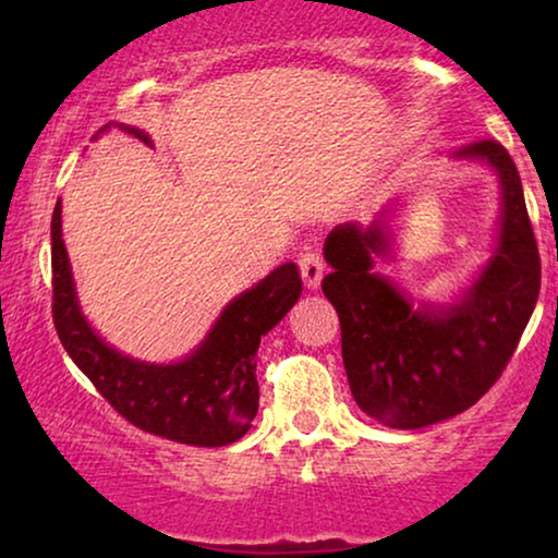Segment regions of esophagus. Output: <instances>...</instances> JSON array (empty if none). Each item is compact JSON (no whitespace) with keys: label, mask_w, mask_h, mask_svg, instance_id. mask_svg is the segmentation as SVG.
Masks as SVG:
<instances>
[{"label":"esophagus","mask_w":558,"mask_h":558,"mask_svg":"<svg viewBox=\"0 0 558 558\" xmlns=\"http://www.w3.org/2000/svg\"><path fill=\"white\" fill-rule=\"evenodd\" d=\"M300 271H302L304 287L317 289L319 281H323V274H325L323 256L315 254V251H307V254H302L300 256Z\"/></svg>","instance_id":"obj_1"}]
</instances>
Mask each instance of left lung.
I'll use <instances>...</instances> for the list:
<instances>
[{"mask_svg": "<svg viewBox=\"0 0 558 558\" xmlns=\"http://www.w3.org/2000/svg\"><path fill=\"white\" fill-rule=\"evenodd\" d=\"M452 159L490 167L500 182L493 251L452 302L414 300L376 271L378 258H393L399 201L371 226L340 223L325 239L332 274L323 292L340 317L350 391L365 414L393 429L445 422L483 399L538 300L541 258L515 162L495 140L468 144Z\"/></svg>", "mask_w": 558, "mask_h": 558, "instance_id": "obj_1", "label": "left lung"}]
</instances>
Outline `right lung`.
Returning a JSON list of instances; mask_svg holds the SVG:
<instances>
[{"label":"right lung","mask_w":558,"mask_h":558,"mask_svg":"<svg viewBox=\"0 0 558 558\" xmlns=\"http://www.w3.org/2000/svg\"><path fill=\"white\" fill-rule=\"evenodd\" d=\"M111 126L151 144V136L142 129L113 121L98 134ZM60 213L63 205L58 201L50 223L52 319L73 363L126 422L144 432L193 447H226L239 441L258 411V342L302 294L296 264L277 266L258 284L233 296L201 345L182 361L147 363L111 348L83 315Z\"/></svg>","instance_id":"obj_1"}]
</instances>
